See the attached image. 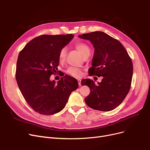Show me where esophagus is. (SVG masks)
I'll return each instance as SVG.
<instances>
[{
    "mask_svg": "<svg viewBox=\"0 0 150 150\" xmlns=\"http://www.w3.org/2000/svg\"><path fill=\"white\" fill-rule=\"evenodd\" d=\"M78 85H79V86H81V80H78Z\"/></svg>",
    "mask_w": 150,
    "mask_h": 150,
    "instance_id": "obj_1",
    "label": "esophagus"
}]
</instances>
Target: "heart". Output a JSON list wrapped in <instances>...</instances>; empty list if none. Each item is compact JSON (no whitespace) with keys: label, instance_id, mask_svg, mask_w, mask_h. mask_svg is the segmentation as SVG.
I'll use <instances>...</instances> for the list:
<instances>
[{"label":"heart","instance_id":"obj_1","mask_svg":"<svg viewBox=\"0 0 150 150\" xmlns=\"http://www.w3.org/2000/svg\"><path fill=\"white\" fill-rule=\"evenodd\" d=\"M76 48L79 50L83 56H85L86 54L90 53V48L85 43L83 42H78L75 44ZM67 54V49L66 47H62L59 52L58 53V59L59 61L62 62L64 61L66 59ZM67 73L73 77L79 78L82 75L83 72L82 70L80 68L75 67H70L67 70Z\"/></svg>","mask_w":150,"mask_h":150}]
</instances>
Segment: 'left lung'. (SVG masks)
<instances>
[{"label":"left lung","mask_w":150,"mask_h":150,"mask_svg":"<svg viewBox=\"0 0 150 150\" xmlns=\"http://www.w3.org/2000/svg\"><path fill=\"white\" fill-rule=\"evenodd\" d=\"M79 38L89 40L95 48L89 76L103 77L98 84L90 79L81 81V85H87L91 91L85 103L98 111H112L122 103L131 88V59L119 41L102 31L83 34Z\"/></svg>","instance_id":"left-lung-1"}]
</instances>
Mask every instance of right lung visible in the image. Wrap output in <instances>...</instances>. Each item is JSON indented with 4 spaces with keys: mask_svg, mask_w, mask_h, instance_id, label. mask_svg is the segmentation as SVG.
<instances>
[{
    "mask_svg": "<svg viewBox=\"0 0 150 150\" xmlns=\"http://www.w3.org/2000/svg\"><path fill=\"white\" fill-rule=\"evenodd\" d=\"M72 34L43 35L31 40L19 52L16 70L18 87L28 105L38 113L52 115L64 108L71 92L78 88L75 78L65 75L55 83L58 53Z\"/></svg>",
    "mask_w": 150,
    "mask_h": 150,
    "instance_id": "1",
    "label": "right lung"
}]
</instances>
